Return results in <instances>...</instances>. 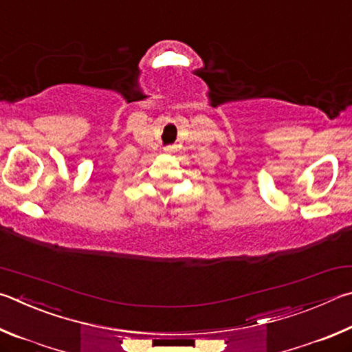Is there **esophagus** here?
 I'll return each instance as SVG.
<instances>
[{"instance_id":"34e87169","label":"esophagus","mask_w":352,"mask_h":352,"mask_svg":"<svg viewBox=\"0 0 352 352\" xmlns=\"http://www.w3.org/2000/svg\"><path fill=\"white\" fill-rule=\"evenodd\" d=\"M165 151H166V153H171V151H173V146H166Z\"/></svg>"}]
</instances>
